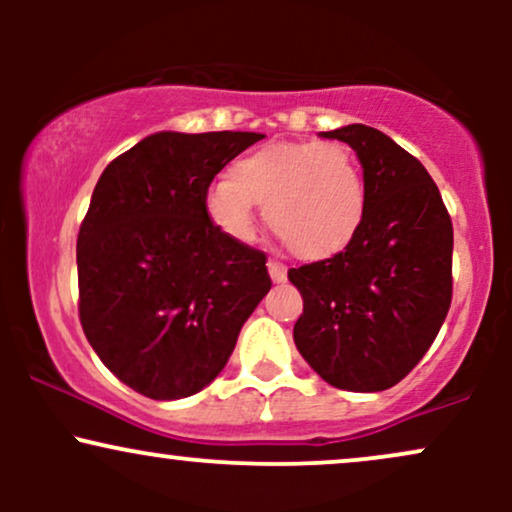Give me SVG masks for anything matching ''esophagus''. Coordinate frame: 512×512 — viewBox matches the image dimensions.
<instances>
[{"label": "esophagus", "instance_id": "1", "mask_svg": "<svg viewBox=\"0 0 512 512\" xmlns=\"http://www.w3.org/2000/svg\"><path fill=\"white\" fill-rule=\"evenodd\" d=\"M269 276H272V281L274 284H284L286 281V267L281 262H276V260H269Z\"/></svg>", "mask_w": 512, "mask_h": 512}]
</instances>
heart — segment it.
Returning <instances> with one entry per match:
<instances>
[{
    "instance_id": "b5f03b06",
    "label": "heart",
    "mask_w": 512,
    "mask_h": 512,
    "mask_svg": "<svg viewBox=\"0 0 512 512\" xmlns=\"http://www.w3.org/2000/svg\"><path fill=\"white\" fill-rule=\"evenodd\" d=\"M255 204L269 228L301 257H330L356 236L366 211V187L356 158L334 142L267 144L238 158L228 180L204 197L209 221L226 238L255 233Z\"/></svg>"
}]
</instances>
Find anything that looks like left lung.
<instances>
[{
	"label": "left lung",
	"instance_id": "left-lung-1",
	"mask_svg": "<svg viewBox=\"0 0 512 512\" xmlns=\"http://www.w3.org/2000/svg\"><path fill=\"white\" fill-rule=\"evenodd\" d=\"M322 137L356 151L366 211L342 252L289 272L303 296L293 342L330 385L380 392L424 358L448 315L452 221L428 170L380 129Z\"/></svg>",
	"mask_w": 512,
	"mask_h": 512
}]
</instances>
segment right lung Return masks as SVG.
Returning <instances> with one entry per match:
<instances>
[{
	"instance_id": "right-lung-1",
	"label": "right lung",
	"mask_w": 512,
	"mask_h": 512,
	"mask_svg": "<svg viewBox=\"0 0 512 512\" xmlns=\"http://www.w3.org/2000/svg\"><path fill=\"white\" fill-rule=\"evenodd\" d=\"M257 132H156L108 163L76 238L79 317L110 373L139 395L190 397L236 349L272 289L267 255L204 209L211 180Z\"/></svg>"
}]
</instances>
